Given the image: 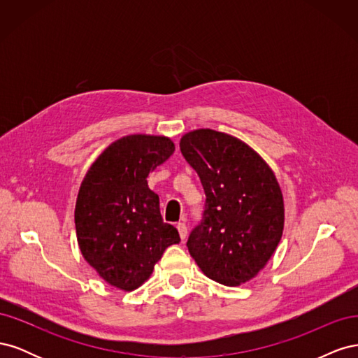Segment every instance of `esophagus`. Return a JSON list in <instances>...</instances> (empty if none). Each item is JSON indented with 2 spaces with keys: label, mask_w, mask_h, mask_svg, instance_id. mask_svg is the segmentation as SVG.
Segmentation results:
<instances>
[{
  "label": "esophagus",
  "mask_w": 358,
  "mask_h": 358,
  "mask_svg": "<svg viewBox=\"0 0 358 358\" xmlns=\"http://www.w3.org/2000/svg\"><path fill=\"white\" fill-rule=\"evenodd\" d=\"M176 229H178V231H179V236H180V239L183 241L187 237V233H188V230H187V225H185V222H179L178 225H176Z\"/></svg>",
  "instance_id": "esophagus-1"
}]
</instances>
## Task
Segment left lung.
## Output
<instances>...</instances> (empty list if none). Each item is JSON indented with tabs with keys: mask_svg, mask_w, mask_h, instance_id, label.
<instances>
[{
	"mask_svg": "<svg viewBox=\"0 0 358 358\" xmlns=\"http://www.w3.org/2000/svg\"><path fill=\"white\" fill-rule=\"evenodd\" d=\"M179 146L206 194L188 251L206 276L239 287L264 268L280 242L282 189L267 162L234 136L200 128L183 134Z\"/></svg>",
	"mask_w": 358,
	"mask_h": 358,
	"instance_id": "8db88e82",
	"label": "left lung"
}]
</instances>
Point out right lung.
<instances>
[{
  "label": "right lung",
  "mask_w": 358,
  "mask_h": 358,
  "mask_svg": "<svg viewBox=\"0 0 358 358\" xmlns=\"http://www.w3.org/2000/svg\"><path fill=\"white\" fill-rule=\"evenodd\" d=\"M175 152L166 136L129 134L99 155L80 183L74 209L80 252L107 284L134 291L170 245L180 242L159 213L148 175Z\"/></svg>",
  "instance_id": "add662e5"
}]
</instances>
